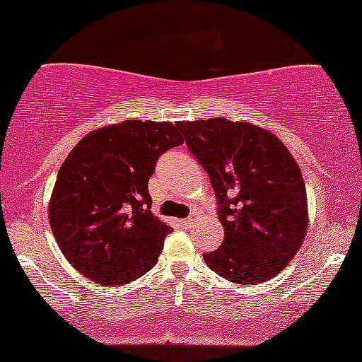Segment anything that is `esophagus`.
<instances>
[{
    "label": "esophagus",
    "instance_id": "1",
    "mask_svg": "<svg viewBox=\"0 0 362 362\" xmlns=\"http://www.w3.org/2000/svg\"><path fill=\"white\" fill-rule=\"evenodd\" d=\"M194 222H197V217H188V218H181L180 224L185 227V229H188V227H192Z\"/></svg>",
    "mask_w": 362,
    "mask_h": 362
}]
</instances>
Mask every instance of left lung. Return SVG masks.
I'll return each instance as SVG.
<instances>
[{"label": "left lung", "instance_id": "8db88e82", "mask_svg": "<svg viewBox=\"0 0 362 362\" xmlns=\"http://www.w3.org/2000/svg\"><path fill=\"white\" fill-rule=\"evenodd\" d=\"M177 128L221 203L224 243L203 255L205 263L243 286L275 277L308 233L306 186L298 162L274 133L243 119L180 121Z\"/></svg>", "mask_w": 362, "mask_h": 362}]
</instances>
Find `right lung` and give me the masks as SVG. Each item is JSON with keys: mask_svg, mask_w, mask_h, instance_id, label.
<instances>
[{"mask_svg": "<svg viewBox=\"0 0 362 362\" xmlns=\"http://www.w3.org/2000/svg\"><path fill=\"white\" fill-rule=\"evenodd\" d=\"M182 144L170 121L127 119L71 148L47 217L73 269L100 286H123L156 267L170 227L150 212L148 180L160 153Z\"/></svg>", "mask_w": 362, "mask_h": 362, "instance_id": "1", "label": "right lung"}]
</instances>
